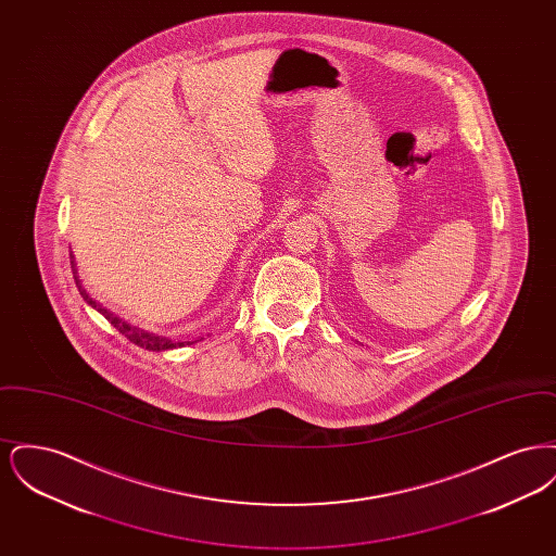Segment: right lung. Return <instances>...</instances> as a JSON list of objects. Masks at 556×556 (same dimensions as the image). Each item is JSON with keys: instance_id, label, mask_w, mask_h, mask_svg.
I'll return each mask as SVG.
<instances>
[{"instance_id": "1", "label": "right lung", "mask_w": 556, "mask_h": 556, "mask_svg": "<svg viewBox=\"0 0 556 556\" xmlns=\"http://www.w3.org/2000/svg\"><path fill=\"white\" fill-rule=\"evenodd\" d=\"M71 265H73V275H75V281H77V288H79L83 300H85L89 306H93L100 315H104V317L108 318V323H110L112 327H116V331L123 333L129 342L139 345V348H146V350H154V352H160V350H173V348L186 345V342H173V340H168V338H162V336H156V333H148V331H143V329H139V327H132L127 320H123V318L112 315L106 308H102V306L85 291V288H83L79 275H77V268H75V256H73V254H71ZM187 344H189V342H187Z\"/></svg>"}]
</instances>
